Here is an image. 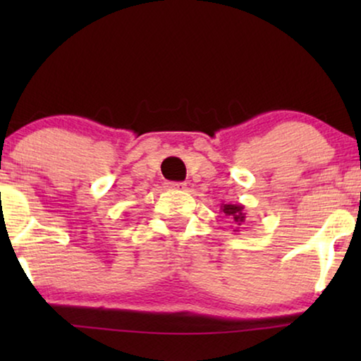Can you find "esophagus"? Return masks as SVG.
I'll return each mask as SVG.
<instances>
[{"instance_id": "34e87169", "label": "esophagus", "mask_w": 361, "mask_h": 361, "mask_svg": "<svg viewBox=\"0 0 361 361\" xmlns=\"http://www.w3.org/2000/svg\"><path fill=\"white\" fill-rule=\"evenodd\" d=\"M167 187L169 189H184L185 184H182V182H167Z\"/></svg>"}]
</instances>
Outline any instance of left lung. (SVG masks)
I'll use <instances>...</instances> for the list:
<instances>
[{"mask_svg":"<svg viewBox=\"0 0 361 361\" xmlns=\"http://www.w3.org/2000/svg\"><path fill=\"white\" fill-rule=\"evenodd\" d=\"M220 210L224 212L226 216H228L231 225L235 226L233 231H240L238 228L245 224V220H246L245 205H241V204H221Z\"/></svg>","mask_w":361,"mask_h":361,"instance_id":"obj_1","label":"left lung"}]
</instances>
